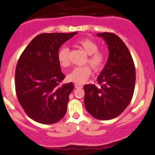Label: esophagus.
Instances as JSON below:
<instances>
[{"mask_svg": "<svg viewBox=\"0 0 155 155\" xmlns=\"http://www.w3.org/2000/svg\"><path fill=\"white\" fill-rule=\"evenodd\" d=\"M74 87H75L76 88H81L82 87V85L79 84H74Z\"/></svg>", "mask_w": 155, "mask_h": 155, "instance_id": "1", "label": "esophagus"}]
</instances>
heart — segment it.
Segmentation results:
<instances>
[{"label":"heart","mask_w":155,"mask_h":155,"mask_svg":"<svg viewBox=\"0 0 155 155\" xmlns=\"http://www.w3.org/2000/svg\"><path fill=\"white\" fill-rule=\"evenodd\" d=\"M77 45L86 54H88L85 60V64H89L95 72H99L104 68L106 61V54L104 50L98 49V45L90 38H82L77 41ZM69 49L63 47L58 53V60L63 68L70 66ZM92 74V70L89 65L75 68L67 75V80L76 84H83L89 79Z\"/></svg>","instance_id":"1"}]
</instances>
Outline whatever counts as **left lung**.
<instances>
[{
  "instance_id": "8db88e82",
  "label": "left lung",
  "mask_w": 155,
  "mask_h": 155,
  "mask_svg": "<svg viewBox=\"0 0 155 155\" xmlns=\"http://www.w3.org/2000/svg\"><path fill=\"white\" fill-rule=\"evenodd\" d=\"M97 35L106 42L109 55L97 77L100 86H84V106L93 117L108 120L121 114L132 100L136 68L129 49L118 35L108 32Z\"/></svg>"
}]
</instances>
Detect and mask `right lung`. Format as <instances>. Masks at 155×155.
Wrapping results in <instances>:
<instances>
[{
	"label": "right lung",
	"mask_w": 155,
	"mask_h": 155,
	"mask_svg": "<svg viewBox=\"0 0 155 155\" xmlns=\"http://www.w3.org/2000/svg\"><path fill=\"white\" fill-rule=\"evenodd\" d=\"M41 33L30 42L19 57L15 70V90L19 104L30 118L44 124L58 122L65 116L72 82L65 79L58 53L62 44L76 35Z\"/></svg>",
	"instance_id": "add662e5"
}]
</instances>
